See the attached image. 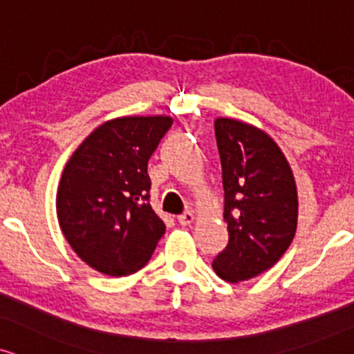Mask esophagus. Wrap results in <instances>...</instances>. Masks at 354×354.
I'll return each instance as SVG.
<instances>
[{
    "instance_id": "34e87169",
    "label": "esophagus",
    "mask_w": 354,
    "mask_h": 354,
    "mask_svg": "<svg viewBox=\"0 0 354 354\" xmlns=\"http://www.w3.org/2000/svg\"><path fill=\"white\" fill-rule=\"evenodd\" d=\"M193 221H194V214L191 211H186V212H183L181 216H178V223H180L181 225H189Z\"/></svg>"
}]
</instances>
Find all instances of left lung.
Returning a JSON list of instances; mask_svg holds the SVG:
<instances>
[{
  "instance_id": "obj_1",
  "label": "left lung",
  "mask_w": 354,
  "mask_h": 354,
  "mask_svg": "<svg viewBox=\"0 0 354 354\" xmlns=\"http://www.w3.org/2000/svg\"><path fill=\"white\" fill-rule=\"evenodd\" d=\"M214 131L229 244L216 255L212 269L237 283L275 266L292 244L299 196L290 165L266 131L223 117L216 118Z\"/></svg>"
}]
</instances>
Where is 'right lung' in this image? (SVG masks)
<instances>
[{
    "label": "right lung",
    "mask_w": 354,
    "mask_h": 354,
    "mask_svg": "<svg viewBox=\"0 0 354 354\" xmlns=\"http://www.w3.org/2000/svg\"><path fill=\"white\" fill-rule=\"evenodd\" d=\"M171 117H120L72 153L57 188V219L74 252L97 272L123 277L150 261L166 225L150 206L147 166Z\"/></svg>",
    "instance_id": "1"
}]
</instances>
